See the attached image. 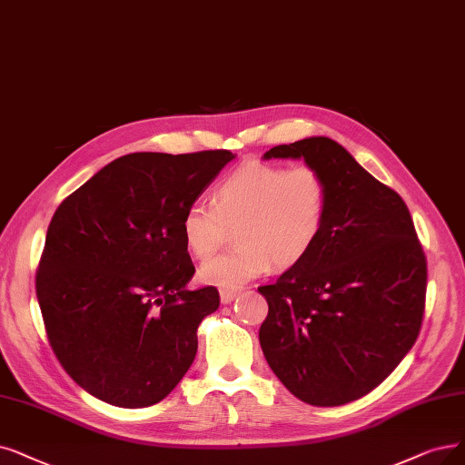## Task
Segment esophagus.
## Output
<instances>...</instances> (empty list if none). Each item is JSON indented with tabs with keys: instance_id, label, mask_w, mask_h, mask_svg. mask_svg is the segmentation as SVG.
Returning <instances> with one entry per match:
<instances>
[{
	"instance_id": "esophagus-1",
	"label": "esophagus",
	"mask_w": 465,
	"mask_h": 465,
	"mask_svg": "<svg viewBox=\"0 0 465 465\" xmlns=\"http://www.w3.org/2000/svg\"><path fill=\"white\" fill-rule=\"evenodd\" d=\"M238 293V288H221L219 295H221V303H231Z\"/></svg>"
}]
</instances>
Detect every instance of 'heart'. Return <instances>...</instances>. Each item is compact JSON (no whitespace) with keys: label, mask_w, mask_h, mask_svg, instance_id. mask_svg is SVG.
I'll return each mask as SVG.
<instances>
[{"label":"heart","mask_w":465,"mask_h":465,"mask_svg":"<svg viewBox=\"0 0 465 465\" xmlns=\"http://www.w3.org/2000/svg\"><path fill=\"white\" fill-rule=\"evenodd\" d=\"M330 202L331 183L314 165L248 162L215 184L212 203L194 202L183 212V242L193 257L206 259L236 227L238 246L208 259L200 278L238 288L271 265H300L319 242Z\"/></svg>","instance_id":"b5f03b06"}]
</instances>
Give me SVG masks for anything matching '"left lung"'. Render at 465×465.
<instances>
[{
    "mask_svg": "<svg viewBox=\"0 0 465 465\" xmlns=\"http://www.w3.org/2000/svg\"><path fill=\"white\" fill-rule=\"evenodd\" d=\"M265 158H303L331 183L317 246L276 282L259 286L269 312L259 343L276 378L312 406L376 389L416 343L427 262L404 200L341 144L311 137Z\"/></svg>",
    "mask_w": 465,
    "mask_h": 465,
    "instance_id": "left-lung-1",
    "label": "left lung"
}]
</instances>
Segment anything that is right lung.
<instances>
[{
    "mask_svg": "<svg viewBox=\"0 0 465 465\" xmlns=\"http://www.w3.org/2000/svg\"><path fill=\"white\" fill-rule=\"evenodd\" d=\"M232 158L225 148L125 154L54 212L35 295L54 357L93 397L144 408L187 374L219 292L184 288L194 265L181 215Z\"/></svg>",
    "mask_w": 465,
    "mask_h": 465,
    "instance_id": "1",
    "label": "right lung"
}]
</instances>
